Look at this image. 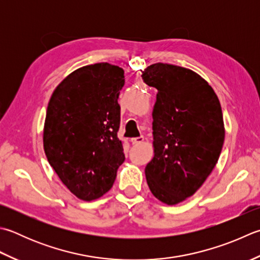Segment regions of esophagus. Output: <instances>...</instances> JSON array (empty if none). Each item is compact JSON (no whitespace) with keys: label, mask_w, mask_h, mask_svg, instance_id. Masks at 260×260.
Instances as JSON below:
<instances>
[{"label":"esophagus","mask_w":260,"mask_h":260,"mask_svg":"<svg viewBox=\"0 0 260 260\" xmlns=\"http://www.w3.org/2000/svg\"><path fill=\"white\" fill-rule=\"evenodd\" d=\"M144 141V136H139V137H134V139H131V142L133 144H140Z\"/></svg>","instance_id":"1"}]
</instances>
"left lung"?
Instances as JSON below:
<instances>
[{
	"instance_id": "obj_1",
	"label": "left lung",
	"mask_w": 260,
	"mask_h": 260,
	"mask_svg": "<svg viewBox=\"0 0 260 260\" xmlns=\"http://www.w3.org/2000/svg\"><path fill=\"white\" fill-rule=\"evenodd\" d=\"M142 79L157 90L146 181L157 200L175 205L194 195L217 164L225 134L221 105L201 75L181 66L152 64Z\"/></svg>"
}]
</instances>
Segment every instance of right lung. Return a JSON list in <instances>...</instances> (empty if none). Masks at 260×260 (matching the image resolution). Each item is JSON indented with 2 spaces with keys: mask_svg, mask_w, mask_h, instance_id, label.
Wrapping results in <instances>:
<instances>
[{
  "mask_svg": "<svg viewBox=\"0 0 260 260\" xmlns=\"http://www.w3.org/2000/svg\"><path fill=\"white\" fill-rule=\"evenodd\" d=\"M124 84L123 69L96 63L66 76L50 96L44 150L59 179L80 200L105 195L125 160L117 136Z\"/></svg>",
  "mask_w": 260,
  "mask_h": 260,
  "instance_id": "1",
  "label": "right lung"
}]
</instances>
